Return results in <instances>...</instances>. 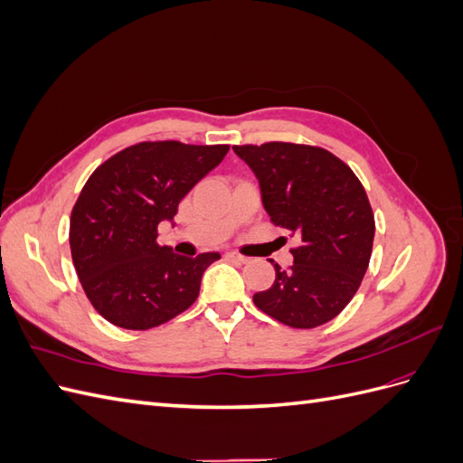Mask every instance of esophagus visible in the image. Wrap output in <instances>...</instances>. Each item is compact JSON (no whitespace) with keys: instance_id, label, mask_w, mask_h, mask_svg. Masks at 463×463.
I'll list each match as a JSON object with an SVG mask.
<instances>
[{"instance_id":"1","label":"esophagus","mask_w":463,"mask_h":463,"mask_svg":"<svg viewBox=\"0 0 463 463\" xmlns=\"http://www.w3.org/2000/svg\"><path fill=\"white\" fill-rule=\"evenodd\" d=\"M226 259L235 260V262H240V264H245V262L249 260L247 257H243V255H240V253H233V250H228V253H226Z\"/></svg>"}]
</instances>
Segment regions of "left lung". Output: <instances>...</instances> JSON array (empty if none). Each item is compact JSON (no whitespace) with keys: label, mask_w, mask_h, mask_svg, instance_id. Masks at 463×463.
<instances>
[{"label":"left lung","mask_w":463,"mask_h":463,"mask_svg":"<svg viewBox=\"0 0 463 463\" xmlns=\"http://www.w3.org/2000/svg\"><path fill=\"white\" fill-rule=\"evenodd\" d=\"M259 179L274 226L301 237L293 264L253 296L262 313L291 328H315L338 317L367 272L374 216L352 167L332 152L293 143L233 146Z\"/></svg>","instance_id":"left-lung-1"}]
</instances>
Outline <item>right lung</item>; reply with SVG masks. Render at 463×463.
Segmentation results:
<instances>
[{"label": "right lung", "instance_id": "add662e5", "mask_svg": "<svg viewBox=\"0 0 463 463\" xmlns=\"http://www.w3.org/2000/svg\"><path fill=\"white\" fill-rule=\"evenodd\" d=\"M228 145L138 143L98 165L69 223V245L89 301L111 325L148 330L199 298L218 253L189 259L156 243L181 199L223 160Z\"/></svg>", "mask_w": 463, "mask_h": 463}]
</instances>
